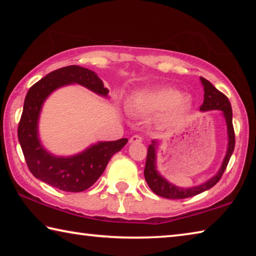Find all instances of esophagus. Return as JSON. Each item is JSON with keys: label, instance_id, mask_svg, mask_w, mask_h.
<instances>
[{"label": "esophagus", "instance_id": "1", "mask_svg": "<svg viewBox=\"0 0 256 256\" xmlns=\"http://www.w3.org/2000/svg\"><path fill=\"white\" fill-rule=\"evenodd\" d=\"M130 142H131V144H141L142 138L140 136H133L130 138Z\"/></svg>", "mask_w": 256, "mask_h": 256}]
</instances>
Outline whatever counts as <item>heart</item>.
I'll list each match as a JSON object with an SVG mask.
<instances>
[{
	"label": "heart",
	"mask_w": 256,
	"mask_h": 256,
	"mask_svg": "<svg viewBox=\"0 0 256 256\" xmlns=\"http://www.w3.org/2000/svg\"><path fill=\"white\" fill-rule=\"evenodd\" d=\"M131 106L141 114H156L164 112L168 120H180L192 108L190 97L182 96L180 92L170 86L142 90L133 94Z\"/></svg>",
	"instance_id": "1"
}]
</instances>
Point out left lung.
I'll return each mask as SVG.
<instances>
[{
    "mask_svg": "<svg viewBox=\"0 0 256 256\" xmlns=\"http://www.w3.org/2000/svg\"><path fill=\"white\" fill-rule=\"evenodd\" d=\"M201 82L203 84V89H204V100L200 107V110L206 112V110H222L224 114V118L226 120L227 124V134H228V146H227V152L224 156V159L222 162V167L218 170V172L206 180V183H203L198 186H193L190 188H180V186L172 185L167 180H164V177L157 172L156 168V141H152V144L149 146L148 154H146V168H144V178L148 183L149 188H151L154 193L157 194L159 196L166 198H186L194 196H198L204 190L211 188L212 186H214L218 183L219 180L222 178L224 172L226 170L227 164L230 159L234 148H235V132H234L232 126V105L229 102L228 98L224 96L222 92H220L216 86L211 84L210 81H208L204 78H200Z\"/></svg>",
    "mask_w": 256,
    "mask_h": 256,
    "instance_id": "left-lung-1",
    "label": "left lung"
}]
</instances>
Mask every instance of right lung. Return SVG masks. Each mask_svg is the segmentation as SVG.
<instances>
[{
	"mask_svg": "<svg viewBox=\"0 0 256 256\" xmlns=\"http://www.w3.org/2000/svg\"><path fill=\"white\" fill-rule=\"evenodd\" d=\"M76 84L107 97L110 90L92 70L70 66L55 70L28 90L18 126V138L26 162L36 178L66 192H82L96 183L112 154L128 144V138L98 142L70 157H56L46 151L38 138V120L45 99L60 86Z\"/></svg>",
	"mask_w": 256,
	"mask_h": 256,
	"instance_id": "1",
	"label": "right lung"
}]
</instances>
